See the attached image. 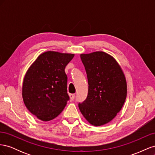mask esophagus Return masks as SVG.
Here are the masks:
<instances>
[{
	"label": "esophagus",
	"instance_id": "esophagus-1",
	"mask_svg": "<svg viewBox=\"0 0 155 155\" xmlns=\"http://www.w3.org/2000/svg\"><path fill=\"white\" fill-rule=\"evenodd\" d=\"M75 96H76V95H75L74 94H69V96L70 97V99H71V100H74Z\"/></svg>",
	"mask_w": 155,
	"mask_h": 155
}]
</instances>
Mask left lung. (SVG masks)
<instances>
[{
    "label": "left lung",
    "instance_id": "8db88e82",
    "mask_svg": "<svg viewBox=\"0 0 155 155\" xmlns=\"http://www.w3.org/2000/svg\"><path fill=\"white\" fill-rule=\"evenodd\" d=\"M87 76L88 90L85 101L79 103L81 114L91 124L109 123L122 108L127 83L122 70L111 55L104 51L80 55Z\"/></svg>",
    "mask_w": 155,
    "mask_h": 155
}]
</instances>
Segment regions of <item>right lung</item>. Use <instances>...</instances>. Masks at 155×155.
Instances as JSON below:
<instances>
[{"instance_id": "right-lung-1", "label": "right lung", "mask_w": 155, "mask_h": 155, "mask_svg": "<svg viewBox=\"0 0 155 155\" xmlns=\"http://www.w3.org/2000/svg\"><path fill=\"white\" fill-rule=\"evenodd\" d=\"M74 56L46 51L28 70L22 85L23 101L39 120L46 121L56 118L70 100L64 68Z\"/></svg>"}]
</instances>
